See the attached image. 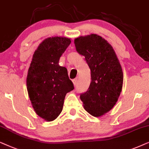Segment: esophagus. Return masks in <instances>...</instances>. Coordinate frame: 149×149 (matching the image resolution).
<instances>
[{"instance_id":"obj_1","label":"esophagus","mask_w":149,"mask_h":149,"mask_svg":"<svg viewBox=\"0 0 149 149\" xmlns=\"http://www.w3.org/2000/svg\"><path fill=\"white\" fill-rule=\"evenodd\" d=\"M73 84H74V86H76V85L78 84V79H77V78L73 79Z\"/></svg>"}]
</instances>
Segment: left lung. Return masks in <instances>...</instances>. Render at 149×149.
<instances>
[{"mask_svg":"<svg viewBox=\"0 0 149 149\" xmlns=\"http://www.w3.org/2000/svg\"><path fill=\"white\" fill-rule=\"evenodd\" d=\"M74 43L91 69L90 86L80 94V100L89 114L99 117L109 112L120 96L123 83L121 66L112 45L97 35L80 36Z\"/></svg>","mask_w":149,"mask_h":149,"instance_id":"1","label":"left lung"}]
</instances>
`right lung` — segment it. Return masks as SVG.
I'll use <instances>...</instances> for the list:
<instances>
[{"label":"right lung","instance_id":"add662e5","mask_svg":"<svg viewBox=\"0 0 149 149\" xmlns=\"http://www.w3.org/2000/svg\"><path fill=\"white\" fill-rule=\"evenodd\" d=\"M71 42L63 37L45 39L35 50L28 71L26 86L32 106L36 114L47 121L58 117L65 95L74 88L67 69L58 65Z\"/></svg>","mask_w":149,"mask_h":149}]
</instances>
